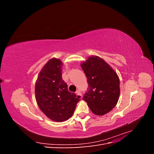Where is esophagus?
Returning a JSON list of instances; mask_svg holds the SVG:
<instances>
[{"label":"esophagus","mask_w":154,"mask_h":154,"mask_svg":"<svg viewBox=\"0 0 154 154\" xmlns=\"http://www.w3.org/2000/svg\"><path fill=\"white\" fill-rule=\"evenodd\" d=\"M76 94H78V95H80V96H82V92H81L80 90H77L76 92Z\"/></svg>","instance_id":"esophagus-1"}]
</instances>
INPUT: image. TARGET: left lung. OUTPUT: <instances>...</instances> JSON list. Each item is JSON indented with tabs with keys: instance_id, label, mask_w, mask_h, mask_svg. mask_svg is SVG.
I'll return each instance as SVG.
<instances>
[{
	"instance_id": "8db88e82",
	"label": "left lung",
	"mask_w": 154,
	"mask_h": 154,
	"mask_svg": "<svg viewBox=\"0 0 154 154\" xmlns=\"http://www.w3.org/2000/svg\"><path fill=\"white\" fill-rule=\"evenodd\" d=\"M88 83L83 100L96 115H104L117 104L120 93L119 80L103 60L95 56L81 64Z\"/></svg>"
}]
</instances>
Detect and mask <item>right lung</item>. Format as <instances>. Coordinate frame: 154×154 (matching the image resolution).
<instances>
[{
	"instance_id": "right-lung-1",
	"label": "right lung",
	"mask_w": 154,
	"mask_h": 154,
	"mask_svg": "<svg viewBox=\"0 0 154 154\" xmlns=\"http://www.w3.org/2000/svg\"><path fill=\"white\" fill-rule=\"evenodd\" d=\"M62 62L49 60L39 74L35 85L36 100L39 108L51 120L66 121L75 110L80 96L68 91L62 77Z\"/></svg>"
}]
</instances>
